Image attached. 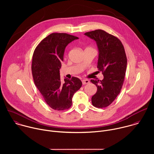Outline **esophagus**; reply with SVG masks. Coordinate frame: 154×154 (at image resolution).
Listing matches in <instances>:
<instances>
[{
  "label": "esophagus",
  "mask_w": 154,
  "mask_h": 154,
  "mask_svg": "<svg viewBox=\"0 0 154 154\" xmlns=\"http://www.w3.org/2000/svg\"><path fill=\"white\" fill-rule=\"evenodd\" d=\"M82 82L83 85H86V84H88L90 83V81L88 80H82Z\"/></svg>",
  "instance_id": "34e87169"
}]
</instances>
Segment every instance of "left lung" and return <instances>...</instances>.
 Returning a JSON list of instances; mask_svg holds the SVG:
<instances>
[{
    "label": "left lung",
    "mask_w": 154,
    "mask_h": 154,
    "mask_svg": "<svg viewBox=\"0 0 154 154\" xmlns=\"http://www.w3.org/2000/svg\"><path fill=\"white\" fill-rule=\"evenodd\" d=\"M96 41L99 49L97 68L103 75L102 80H91L97 91L92 97L93 106L99 108L110 105L120 93L127 69V57L121 41L103 30L85 33Z\"/></svg>",
    "instance_id": "1"
}]
</instances>
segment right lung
Wrapping results in <instances>:
<instances>
[{
    "label": "right lung",
    "instance_id": "obj_1",
    "mask_svg": "<svg viewBox=\"0 0 154 154\" xmlns=\"http://www.w3.org/2000/svg\"><path fill=\"white\" fill-rule=\"evenodd\" d=\"M77 39L64 33H51L39 42L33 54L32 72L35 84L46 103L55 110L69 109L73 95L82 85L75 77L64 79L62 83L60 75L65 48Z\"/></svg>",
    "mask_w": 154,
    "mask_h": 154
}]
</instances>
